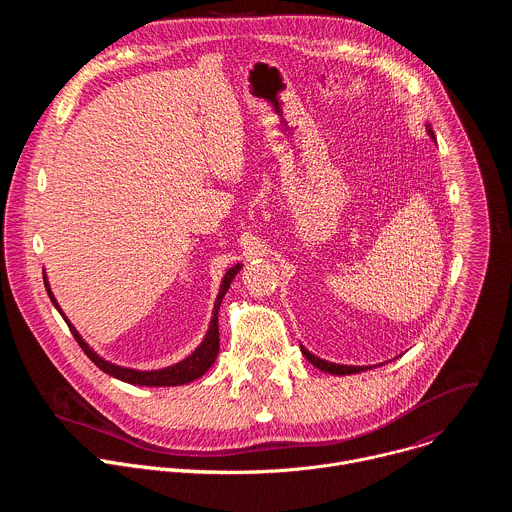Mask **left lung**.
Returning a JSON list of instances; mask_svg holds the SVG:
<instances>
[{"label": "left lung", "instance_id": "8db88e82", "mask_svg": "<svg viewBox=\"0 0 512 512\" xmlns=\"http://www.w3.org/2000/svg\"><path fill=\"white\" fill-rule=\"evenodd\" d=\"M427 127V131H429V135H431V139H435V135H433V131H431V127L429 125H425ZM302 354L314 364V367H318L320 371H324V373H330V375H352V373H360V371H367V367H348V364H336V362H328V360H322V358H318V356H314L310 350H306L304 346H302Z\"/></svg>", "mask_w": 512, "mask_h": 512}]
</instances>
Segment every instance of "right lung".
<instances>
[{"label":"right lung","mask_w":512,"mask_h":512,"mask_svg":"<svg viewBox=\"0 0 512 512\" xmlns=\"http://www.w3.org/2000/svg\"><path fill=\"white\" fill-rule=\"evenodd\" d=\"M239 269H241V263H237L235 267H231V269L225 273L223 283H221V291H218L216 302H214V310H212V320H210L208 332H206L204 340L200 342V346H198L190 356H186L184 360L172 364V367L158 369V371H135V369H125V367H119V364H113V362L101 358V356L83 340V336L75 330V326H72V324L68 322V318L62 314V310H60V306H58L54 294L50 291V283H48L46 275H44V285H46V291H48V296H50V302L54 304V308L60 312V316H62L64 322L68 324L72 336H75V340H77L79 346L85 350V354L97 364V367H99L103 373H107V375H111V377H115V379H119V381H123V383L139 385V387H176V385H186V383H190V381L202 377V375L212 367V364H214L216 354H218V310H221L223 298H225V294H227L229 287H231V281H233L235 275L239 273Z\"/></svg>","instance_id":"obj_1"}]
</instances>
